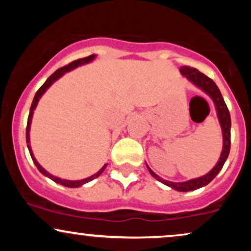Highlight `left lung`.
Returning <instances> with one entry per match:
<instances>
[{"instance_id":"obj_1","label":"left lung","mask_w":251,"mask_h":251,"mask_svg":"<svg viewBox=\"0 0 251 251\" xmlns=\"http://www.w3.org/2000/svg\"><path fill=\"white\" fill-rule=\"evenodd\" d=\"M180 73L181 75L186 76V79H188L189 81H191L195 86H197V87L201 88L204 93H206L210 98H211L212 101L215 103L216 112H217V117L222 127V133H223V150H222L220 159H218L215 168L205 176H201L200 178H195V179L188 181L174 183V181L164 180L163 178H160L159 176L155 175L148 166L150 174L153 176L155 179L159 180L160 183L165 184V185L170 186V188H172L174 190H177V191L188 192L208 185L210 181L218 175V172L221 171L222 168H223L224 163H226L230 152V128H231V118H230L229 109H227L226 102H224V99L223 97H222L220 89H218L217 85L214 82V80L210 79L209 76H206L205 74H203L201 72L196 70V68L189 67V66H183V67H180Z\"/></svg>"}]
</instances>
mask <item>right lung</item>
Returning <instances> with one entry per match:
<instances>
[{
	"label": "right lung",
	"instance_id": "obj_1",
	"mask_svg": "<svg viewBox=\"0 0 251 251\" xmlns=\"http://www.w3.org/2000/svg\"><path fill=\"white\" fill-rule=\"evenodd\" d=\"M94 57H96V55H94V54H93V55H89V56H87V57H82V59H77V60H75V61L71 62L70 65L65 66V67L59 68V70H56L55 72H54V73L51 74V75H50V77H48L47 80H46V82L43 83V85L41 86V87L39 88V91L36 92L35 97H34V99H33V102H31L30 111H29V116H28L27 129H25V140H27V146H28V150H29V153H30L31 159H33L34 164H35L36 168L39 169V171L41 172L42 175H45L46 177L50 178L51 180H54V181H55V183H57V184H61V185H63V186H67V188H79V186L83 185V184H86V183H88V181L93 180L94 178L99 177V176L102 174L103 170L106 169V166H107V164H105V165H103L102 168H101V170H100V171H98L96 175L91 176V177L85 178V179H81V180H66V179H61V178H57V177H55V176H51L50 174H48V172L46 171V170L43 169L42 166L40 165V164L36 162L35 157H34V154H33V151H31V148H30V140H29V129H30L31 118H33V112H34V109H35V107H36L37 102H39L40 98H41V97H42V94L45 93V92L47 91V89L50 87L51 83L55 82L56 80L59 79V77H61V76L63 75V74L66 73V72H70V71H72V70H74V68H76L77 66H81V65H85V63L91 62L92 60L94 59Z\"/></svg>",
	"mask_w": 251,
	"mask_h": 251
}]
</instances>
